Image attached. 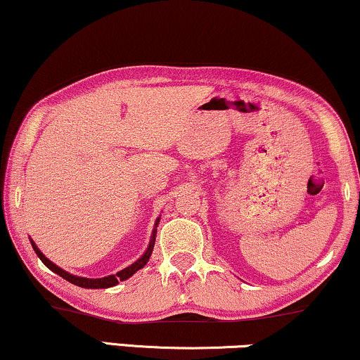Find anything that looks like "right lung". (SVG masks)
I'll return each mask as SVG.
<instances>
[{
  "label": "right lung",
  "mask_w": 360,
  "mask_h": 360,
  "mask_svg": "<svg viewBox=\"0 0 360 360\" xmlns=\"http://www.w3.org/2000/svg\"><path fill=\"white\" fill-rule=\"evenodd\" d=\"M158 221H160V218H157L155 221V226H153V231H152V236H150V241H148V248L146 250V253H143L140 258L132 263L127 268L122 269V271H119L117 274H110V276H105V278H99V279H89V278H81V276H74V274L64 271V269H60L59 266H56L53 261H49L46 256L41 253L39 248L36 246V243L31 240V245L32 248H34L37 258H39L43 263L48 266L51 271L59 274L60 278H64L66 281L76 284L79 288H87V289H105V288H112L115 286V284H119L120 281H125V279H129L132 274H135L139 271V269H142L143 266L147 264V261L150 259V255L153 251V245H155V236H157V226H158Z\"/></svg>",
  "instance_id": "add662e5"
}]
</instances>
